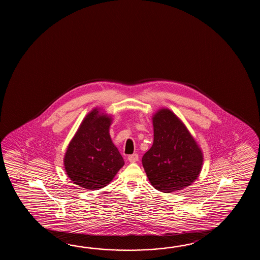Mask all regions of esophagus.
<instances>
[{"label": "esophagus", "instance_id": "esophagus-1", "mask_svg": "<svg viewBox=\"0 0 260 260\" xmlns=\"http://www.w3.org/2000/svg\"><path fill=\"white\" fill-rule=\"evenodd\" d=\"M128 160L130 162H136L138 160V154H132L128 156Z\"/></svg>", "mask_w": 260, "mask_h": 260}]
</instances>
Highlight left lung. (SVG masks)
I'll use <instances>...</instances> for the list:
<instances>
[{"label": "left lung", "mask_w": 260, "mask_h": 260, "mask_svg": "<svg viewBox=\"0 0 260 260\" xmlns=\"http://www.w3.org/2000/svg\"><path fill=\"white\" fill-rule=\"evenodd\" d=\"M153 144L142 165L154 188L170 193L187 188L198 178L204 154L185 123L169 109L152 116Z\"/></svg>", "instance_id": "obj_1"}]
</instances>
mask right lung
I'll list each match as a JSON object with an SVG mask.
<instances>
[{"mask_svg": "<svg viewBox=\"0 0 260 260\" xmlns=\"http://www.w3.org/2000/svg\"><path fill=\"white\" fill-rule=\"evenodd\" d=\"M111 115L94 108L84 117L64 155V167L72 182L87 189L109 185L124 165L110 135Z\"/></svg>", "mask_w": 260, "mask_h": 260, "instance_id": "obj_1", "label": "right lung"}]
</instances>
